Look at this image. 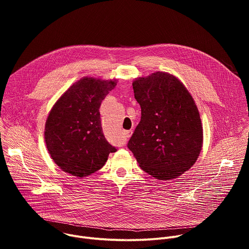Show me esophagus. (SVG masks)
Instances as JSON below:
<instances>
[{
	"mask_svg": "<svg viewBox=\"0 0 249 249\" xmlns=\"http://www.w3.org/2000/svg\"><path fill=\"white\" fill-rule=\"evenodd\" d=\"M132 135V130H129V131H125V136L126 137H130Z\"/></svg>",
	"mask_w": 249,
	"mask_h": 249,
	"instance_id": "obj_1",
	"label": "esophagus"
}]
</instances>
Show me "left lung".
Returning <instances> with one entry per match:
<instances>
[{
    "mask_svg": "<svg viewBox=\"0 0 249 249\" xmlns=\"http://www.w3.org/2000/svg\"><path fill=\"white\" fill-rule=\"evenodd\" d=\"M141 121L128 142L140 167L160 180L173 179L197 160L203 128L193 97L173 75L156 72L133 82Z\"/></svg>",
    "mask_w": 249,
    "mask_h": 249,
    "instance_id": "1",
    "label": "left lung"
}]
</instances>
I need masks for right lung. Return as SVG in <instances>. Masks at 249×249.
<instances>
[{
    "label": "right lung",
    "mask_w": 249,
    "mask_h": 249,
    "mask_svg": "<svg viewBox=\"0 0 249 249\" xmlns=\"http://www.w3.org/2000/svg\"><path fill=\"white\" fill-rule=\"evenodd\" d=\"M116 81L85 77L71 86L52 107L45 124V143L65 172L85 177L100 169L117 149L105 139L99 107Z\"/></svg>",
    "instance_id": "right-lung-1"
}]
</instances>
